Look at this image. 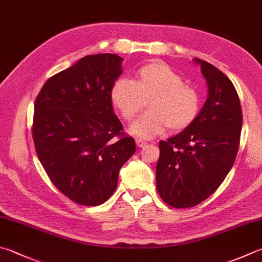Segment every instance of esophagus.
I'll return each mask as SVG.
<instances>
[{"instance_id": "1", "label": "esophagus", "mask_w": 262, "mask_h": 262, "mask_svg": "<svg viewBox=\"0 0 262 262\" xmlns=\"http://www.w3.org/2000/svg\"><path fill=\"white\" fill-rule=\"evenodd\" d=\"M136 144L138 147L141 148V147H145L147 145V142L145 140H141V139H136Z\"/></svg>"}]
</instances>
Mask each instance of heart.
I'll use <instances>...</instances> for the list:
<instances>
[{"label": "heart", "instance_id": "heart-1", "mask_svg": "<svg viewBox=\"0 0 262 262\" xmlns=\"http://www.w3.org/2000/svg\"><path fill=\"white\" fill-rule=\"evenodd\" d=\"M139 80L120 77L111 90V99L123 118L132 120L146 100V112L130 125L132 135L154 138L172 130H184L196 120L200 112V98L194 89L185 85L182 77L164 62H151L138 72Z\"/></svg>", "mask_w": 262, "mask_h": 262}]
</instances>
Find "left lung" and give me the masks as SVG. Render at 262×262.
Masks as SVG:
<instances>
[{
    "label": "left lung",
    "mask_w": 262,
    "mask_h": 262,
    "mask_svg": "<svg viewBox=\"0 0 262 262\" xmlns=\"http://www.w3.org/2000/svg\"><path fill=\"white\" fill-rule=\"evenodd\" d=\"M192 60L201 67L208 98L188 127L160 142L156 165L157 191L166 204L179 209L200 204L223 184L237 155L243 123L229 78L209 62Z\"/></svg>",
    "instance_id": "8db88e82"
}]
</instances>
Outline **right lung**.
Returning <instances> with one entry per match:
<instances>
[{
  "label": "right lung",
  "mask_w": 262,
  "mask_h": 262,
  "mask_svg": "<svg viewBox=\"0 0 262 262\" xmlns=\"http://www.w3.org/2000/svg\"><path fill=\"white\" fill-rule=\"evenodd\" d=\"M122 61L113 53L83 57L49 78L35 100L33 139L38 160L53 185L81 205L110 199L118 172L136 151L135 139L121 132L111 99Z\"/></svg>",
  "instance_id": "obj_1"
}]
</instances>
